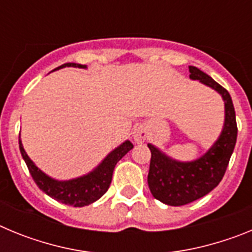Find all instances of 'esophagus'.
Wrapping results in <instances>:
<instances>
[{
  "label": "esophagus",
  "mask_w": 252,
  "mask_h": 252,
  "mask_svg": "<svg viewBox=\"0 0 252 252\" xmlns=\"http://www.w3.org/2000/svg\"><path fill=\"white\" fill-rule=\"evenodd\" d=\"M146 137H148V132H146V130L142 126L135 128V131H133V140H135V142L142 144L146 140Z\"/></svg>",
  "instance_id": "esophagus-1"
}]
</instances>
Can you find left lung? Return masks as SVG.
Listing matches in <instances>:
<instances>
[{"label": "left lung", "instance_id": "1", "mask_svg": "<svg viewBox=\"0 0 252 252\" xmlns=\"http://www.w3.org/2000/svg\"><path fill=\"white\" fill-rule=\"evenodd\" d=\"M189 78L211 87L224 101V125L221 135L203 157L194 161H177L158 148L151 151L148 184L151 194L168 206H184L208 194L220 184L230 162L237 139L235 108L230 93L195 66H189Z\"/></svg>", "mask_w": 252, "mask_h": 252}]
</instances>
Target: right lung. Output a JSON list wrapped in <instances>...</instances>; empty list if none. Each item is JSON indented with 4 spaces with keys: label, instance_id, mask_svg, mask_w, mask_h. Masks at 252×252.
<instances>
[{
    "label": "right lung",
    "instance_id": "obj_1",
    "mask_svg": "<svg viewBox=\"0 0 252 252\" xmlns=\"http://www.w3.org/2000/svg\"><path fill=\"white\" fill-rule=\"evenodd\" d=\"M65 66L86 68V65H82V64L65 63L63 65L55 68L54 70L60 68H65ZM19 146L22 158L25 160L29 171H30L31 177H32L34 182L36 183V186L44 193H46L49 197L54 198L55 201L73 207L88 206V204L99 199L110 188L113 169H115L116 164L133 148L132 144L127 140L124 144H121L119 148H116L115 150L111 151L104 158L103 161L94 170L88 173L87 175L70 180H55L53 178L48 177L45 173H43L35 165L34 162L31 161L26 151L24 150L21 140H19Z\"/></svg>",
    "mask_w": 252,
    "mask_h": 252
}]
</instances>
